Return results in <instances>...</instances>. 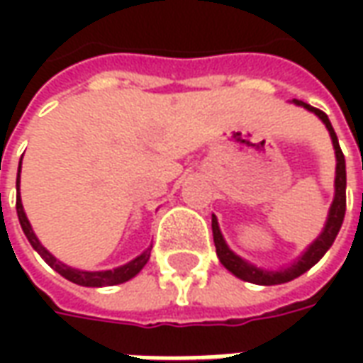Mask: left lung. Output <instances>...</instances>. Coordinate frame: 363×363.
Listing matches in <instances>:
<instances>
[{
    "label": "left lung",
    "mask_w": 363,
    "mask_h": 363,
    "mask_svg": "<svg viewBox=\"0 0 363 363\" xmlns=\"http://www.w3.org/2000/svg\"><path fill=\"white\" fill-rule=\"evenodd\" d=\"M294 103L303 106L307 111L315 112L323 124L327 126L328 134H330V140H333V145H335L336 153V177H335V200L330 204V210H328V218L325 228L320 231V235L313 241L305 252L299 257V259L289 264L286 268H280V270H267V268H259L247 262L245 259H241L239 255L231 251L225 243V239L221 235L220 225H218V220L216 216H212V231H213V245H216V252H218V259L223 267L228 268L229 272L235 274L237 278H241L245 281H251V284H259V286H276V284H286V281L296 280L297 276L305 274L311 267H315L323 257L325 252L330 249V245L335 243L338 231L342 228L344 213H346V161H344V153L338 145V138L335 134V128L330 124V120L323 111L315 108L311 104L303 103V101H297L294 99Z\"/></svg>",
    "instance_id": "obj_1"
}]
</instances>
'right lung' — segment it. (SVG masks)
<instances>
[{"mask_svg": "<svg viewBox=\"0 0 363 363\" xmlns=\"http://www.w3.org/2000/svg\"><path fill=\"white\" fill-rule=\"evenodd\" d=\"M19 177H21V163H19V173H17V190H19ZM17 216H19V223L23 231H25V235H27L28 243L33 245V249H35L44 260H46V264L52 267L58 274H62L66 280L74 281L77 286H85V288H103V286H116V284H124V281L132 280L135 274L140 272L145 264H147V260H150L151 255V247L147 251H143L140 257H135L134 260H130L128 264L118 268H112V270H101V272H89V270H77V268H72L64 264V262H60L54 255L44 249L40 241H38V237L35 235V231L30 228V223H28L27 216H25V210H23V204H21V194L17 192Z\"/></svg>", "mask_w": 363, "mask_h": 363, "instance_id": "add662e5", "label": "right lung"}]
</instances>
